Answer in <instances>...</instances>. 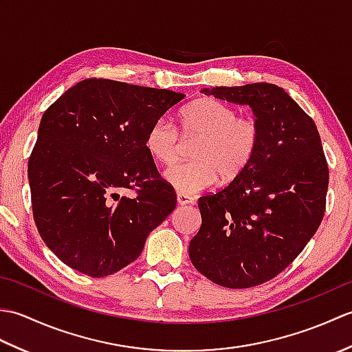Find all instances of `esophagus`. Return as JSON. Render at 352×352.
I'll use <instances>...</instances> for the list:
<instances>
[{"label":"esophagus","mask_w":352,"mask_h":352,"mask_svg":"<svg viewBox=\"0 0 352 352\" xmlns=\"http://www.w3.org/2000/svg\"><path fill=\"white\" fill-rule=\"evenodd\" d=\"M177 203L180 206H186V204H192L193 198L189 195H183V193H177Z\"/></svg>","instance_id":"obj_1"}]
</instances>
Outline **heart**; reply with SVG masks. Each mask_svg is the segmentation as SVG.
Returning <instances> with one entry per match:
<instances>
[{
	"instance_id": "heart-1",
	"label": "heart",
	"mask_w": 352,
	"mask_h": 352,
	"mask_svg": "<svg viewBox=\"0 0 352 352\" xmlns=\"http://www.w3.org/2000/svg\"><path fill=\"white\" fill-rule=\"evenodd\" d=\"M183 136H198L192 162L175 163L164 170V180L183 195L212 188L219 180H234L250 166L261 140L256 118L237 116L228 104L201 98L178 116ZM145 148L155 162L169 164L178 153V133L166 119H157L145 134Z\"/></svg>"
}]
</instances>
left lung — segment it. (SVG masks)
Instances as JSON below:
<instances>
[{"mask_svg":"<svg viewBox=\"0 0 352 352\" xmlns=\"http://www.w3.org/2000/svg\"><path fill=\"white\" fill-rule=\"evenodd\" d=\"M250 106L261 140L250 166L227 188L201 197L192 265L228 289L272 280L305 248L325 212L328 164L313 119L283 87L252 83L203 89Z\"/></svg>","mask_w":352,"mask_h":352,"instance_id":"obj_1","label":"left lung"}]
</instances>
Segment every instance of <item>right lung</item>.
Segmentation results:
<instances>
[{
  "instance_id": "right-lung-1",
  "label": "right lung",
  "mask_w": 352,
  "mask_h": 352,
  "mask_svg": "<svg viewBox=\"0 0 352 352\" xmlns=\"http://www.w3.org/2000/svg\"><path fill=\"white\" fill-rule=\"evenodd\" d=\"M184 98L168 89L86 78L42 116L28 160L37 231L65 265L101 278L136 260L177 206L145 148L157 119ZM126 188L134 197H121Z\"/></svg>"
}]
</instances>
